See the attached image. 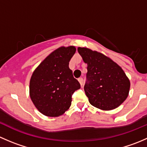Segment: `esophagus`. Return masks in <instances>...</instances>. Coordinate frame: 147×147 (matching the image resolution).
Wrapping results in <instances>:
<instances>
[{"label":"esophagus","mask_w":147,"mask_h":147,"mask_svg":"<svg viewBox=\"0 0 147 147\" xmlns=\"http://www.w3.org/2000/svg\"><path fill=\"white\" fill-rule=\"evenodd\" d=\"M78 81H79V82H80V85L82 87L83 84H84V80H83V78H79V79H78Z\"/></svg>","instance_id":"esophagus-1"}]
</instances>
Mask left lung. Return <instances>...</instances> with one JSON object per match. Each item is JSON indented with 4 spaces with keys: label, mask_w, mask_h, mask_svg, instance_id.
<instances>
[{
    "label": "left lung",
    "mask_w": 147,
    "mask_h": 147,
    "mask_svg": "<svg viewBox=\"0 0 147 147\" xmlns=\"http://www.w3.org/2000/svg\"><path fill=\"white\" fill-rule=\"evenodd\" d=\"M78 51L87 64L84 90L90 103L102 110L118 107L128 97L130 88L121 67L97 51L86 47H78Z\"/></svg>",
    "instance_id": "1"
}]
</instances>
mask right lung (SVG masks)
<instances>
[{"mask_svg":"<svg viewBox=\"0 0 147 147\" xmlns=\"http://www.w3.org/2000/svg\"><path fill=\"white\" fill-rule=\"evenodd\" d=\"M75 51L74 46L59 47L38 65L31 76L30 97L45 116L63 115L70 107L73 93L80 88L69 68Z\"/></svg>","mask_w":147,"mask_h":147,"instance_id":"add662e5","label":"right lung"}]
</instances>
